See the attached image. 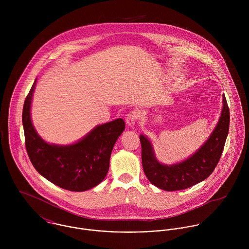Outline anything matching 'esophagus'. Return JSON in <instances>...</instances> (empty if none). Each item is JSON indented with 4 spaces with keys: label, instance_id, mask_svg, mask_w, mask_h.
<instances>
[{
    "label": "esophagus",
    "instance_id": "obj_1",
    "mask_svg": "<svg viewBox=\"0 0 249 249\" xmlns=\"http://www.w3.org/2000/svg\"><path fill=\"white\" fill-rule=\"evenodd\" d=\"M140 118V111L139 110H132L126 115V124L129 126H133L138 119Z\"/></svg>",
    "mask_w": 249,
    "mask_h": 249
}]
</instances>
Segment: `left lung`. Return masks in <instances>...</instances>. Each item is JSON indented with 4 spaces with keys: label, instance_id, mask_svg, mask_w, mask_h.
Masks as SVG:
<instances>
[{
    "label": "left lung",
    "instance_id": "8db88e82",
    "mask_svg": "<svg viewBox=\"0 0 249 249\" xmlns=\"http://www.w3.org/2000/svg\"><path fill=\"white\" fill-rule=\"evenodd\" d=\"M219 121L207 140L194 155L172 166L160 164L153 153L150 142L141 135L142 169L146 178L156 187L165 191H178L190 188L213 173L216 167L227 138L230 113L225 96Z\"/></svg>",
    "mask_w": 249,
    "mask_h": 249
}]
</instances>
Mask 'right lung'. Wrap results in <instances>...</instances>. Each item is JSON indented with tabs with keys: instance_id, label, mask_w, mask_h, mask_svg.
<instances>
[{
	"instance_id": "right-lung-1",
	"label": "right lung",
	"mask_w": 249,
	"mask_h": 249,
	"mask_svg": "<svg viewBox=\"0 0 249 249\" xmlns=\"http://www.w3.org/2000/svg\"><path fill=\"white\" fill-rule=\"evenodd\" d=\"M36 84V79L25 100L22 114L25 144L32 164L41 176L62 189L72 192L92 189L107 177L113 146L125 127L124 120L99 125L71 145L49 144L38 136L31 120Z\"/></svg>"
}]
</instances>
